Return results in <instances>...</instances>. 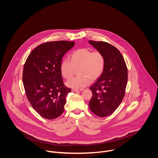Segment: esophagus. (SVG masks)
I'll list each match as a JSON object with an SVG mask.
<instances>
[{
  "instance_id": "esophagus-1",
  "label": "esophagus",
  "mask_w": 158,
  "mask_h": 158,
  "mask_svg": "<svg viewBox=\"0 0 158 158\" xmlns=\"http://www.w3.org/2000/svg\"><path fill=\"white\" fill-rule=\"evenodd\" d=\"M83 89L82 88H79V89H72V91L73 92H77V91H82Z\"/></svg>"
}]
</instances>
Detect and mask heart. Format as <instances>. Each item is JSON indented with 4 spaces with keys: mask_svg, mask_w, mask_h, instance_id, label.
Listing matches in <instances>:
<instances>
[{
    "mask_svg": "<svg viewBox=\"0 0 158 158\" xmlns=\"http://www.w3.org/2000/svg\"><path fill=\"white\" fill-rule=\"evenodd\" d=\"M105 57L99 51H92L88 48H81L74 51L71 55V61L63 59L60 64L62 76L70 79L77 69L79 76L72 78L66 85L74 89L87 86L92 81L97 80L102 74L105 67Z\"/></svg>",
    "mask_w": 158,
    "mask_h": 158,
    "instance_id": "heart-1",
    "label": "heart"
}]
</instances>
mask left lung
Instances as JSON below:
<instances>
[{
    "instance_id": "left-lung-1",
    "label": "left lung",
    "mask_w": 158,
    "mask_h": 158,
    "mask_svg": "<svg viewBox=\"0 0 158 158\" xmlns=\"http://www.w3.org/2000/svg\"><path fill=\"white\" fill-rule=\"evenodd\" d=\"M89 42L105 57V67L102 75L90 86L93 96L89 102L91 110L99 117L113 113L121 103L127 82V69L120 51L104 41Z\"/></svg>"
}]
</instances>
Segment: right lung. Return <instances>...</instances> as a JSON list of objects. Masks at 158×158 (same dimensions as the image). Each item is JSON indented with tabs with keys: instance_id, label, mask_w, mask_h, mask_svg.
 Masks as SVG:
<instances>
[{
	"instance_id": "obj_1",
	"label": "right lung",
	"mask_w": 158,
	"mask_h": 158,
	"mask_svg": "<svg viewBox=\"0 0 158 158\" xmlns=\"http://www.w3.org/2000/svg\"><path fill=\"white\" fill-rule=\"evenodd\" d=\"M74 41H52L41 44L29 55L22 80L28 101L44 118L54 119L64 110L66 96L71 91L63 82L60 64Z\"/></svg>"
}]
</instances>
